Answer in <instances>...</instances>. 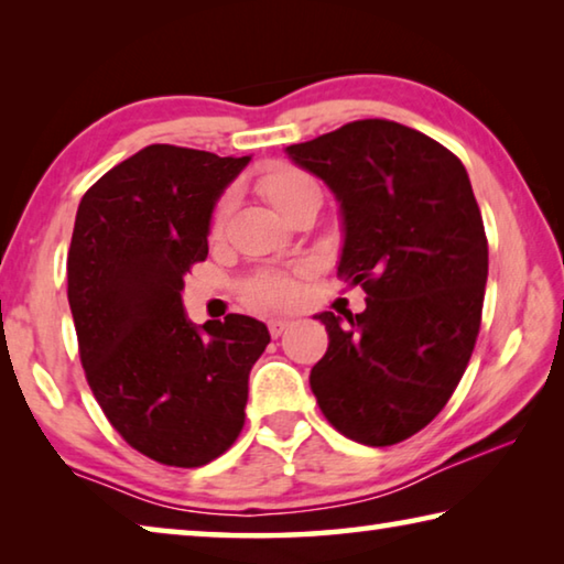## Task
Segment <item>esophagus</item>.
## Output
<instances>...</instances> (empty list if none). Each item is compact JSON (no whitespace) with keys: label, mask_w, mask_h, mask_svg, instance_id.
<instances>
[{"label":"esophagus","mask_w":564,"mask_h":564,"mask_svg":"<svg viewBox=\"0 0 564 564\" xmlns=\"http://www.w3.org/2000/svg\"><path fill=\"white\" fill-rule=\"evenodd\" d=\"M285 328H289V321H285V318H273V321H269V330H271L273 338H279Z\"/></svg>","instance_id":"34e87169"}]
</instances>
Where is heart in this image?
<instances>
[{"label": "heart", "instance_id": "1", "mask_svg": "<svg viewBox=\"0 0 564 564\" xmlns=\"http://www.w3.org/2000/svg\"><path fill=\"white\" fill-rule=\"evenodd\" d=\"M259 194L269 202L283 218L299 212L303 206L321 204V186L311 174L291 164H273L256 181ZM228 214V198L216 204L212 216V236H218ZM243 299L256 308H285L295 299V285L283 273H259L243 283Z\"/></svg>", "mask_w": 564, "mask_h": 564}]
</instances>
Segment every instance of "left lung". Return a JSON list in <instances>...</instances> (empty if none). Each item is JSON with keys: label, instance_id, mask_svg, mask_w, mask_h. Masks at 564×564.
Here are the masks:
<instances>
[{"label": "left lung", "instance_id": "1", "mask_svg": "<svg viewBox=\"0 0 564 564\" xmlns=\"http://www.w3.org/2000/svg\"><path fill=\"white\" fill-rule=\"evenodd\" d=\"M340 206L338 273L362 313L323 311L328 350L311 370L323 415L362 445L431 423L460 383L480 330L488 238L463 161L388 119L350 121L285 147Z\"/></svg>", "mask_w": 564, "mask_h": 564}]
</instances>
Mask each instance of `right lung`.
<instances>
[{
    "label": "right lung",
    "instance_id": "obj_1",
    "mask_svg": "<svg viewBox=\"0 0 564 564\" xmlns=\"http://www.w3.org/2000/svg\"><path fill=\"white\" fill-rule=\"evenodd\" d=\"M251 156L151 144L107 171L76 212L66 279L84 373L117 433L164 465L202 467L241 433L248 373L271 343L231 313L191 323L184 275Z\"/></svg>",
    "mask_w": 564,
    "mask_h": 564
}]
</instances>
